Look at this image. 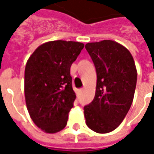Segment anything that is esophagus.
Instances as JSON below:
<instances>
[{
    "label": "esophagus",
    "instance_id": "obj_1",
    "mask_svg": "<svg viewBox=\"0 0 154 154\" xmlns=\"http://www.w3.org/2000/svg\"><path fill=\"white\" fill-rule=\"evenodd\" d=\"M82 91H83V89H79V90H77V97H79V96L81 95V93H82Z\"/></svg>",
    "mask_w": 154,
    "mask_h": 154
}]
</instances>
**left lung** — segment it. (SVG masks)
I'll return each instance as SVG.
<instances>
[{
    "mask_svg": "<svg viewBox=\"0 0 154 154\" xmlns=\"http://www.w3.org/2000/svg\"><path fill=\"white\" fill-rule=\"evenodd\" d=\"M97 71L93 100L84 106L86 124L99 134L113 131L121 124L131 106L137 82L132 55L113 40L86 44Z\"/></svg>",
    "mask_w": 154,
    "mask_h": 154,
    "instance_id": "1",
    "label": "left lung"
}]
</instances>
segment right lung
Returning <instances> with one entry per match:
<instances>
[{"instance_id": "add662e5", "label": "right lung", "mask_w": 154, "mask_h": 154, "mask_svg": "<svg viewBox=\"0 0 154 154\" xmlns=\"http://www.w3.org/2000/svg\"><path fill=\"white\" fill-rule=\"evenodd\" d=\"M84 44L64 40L41 44L29 57L25 69V97L30 118L44 132L64 129L76 94L70 67Z\"/></svg>"}]
</instances>
